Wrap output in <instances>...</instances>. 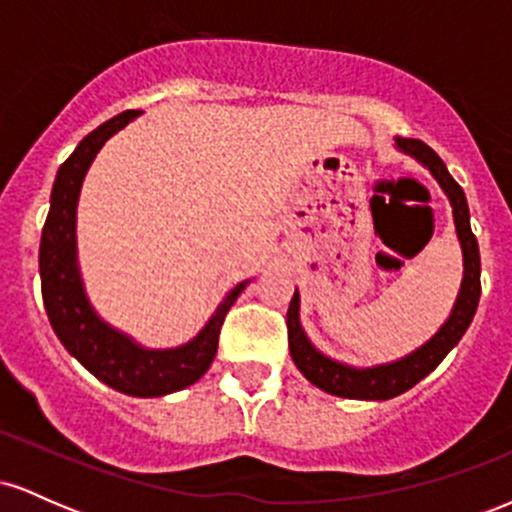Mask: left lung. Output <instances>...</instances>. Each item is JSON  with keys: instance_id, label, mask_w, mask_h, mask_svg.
Segmentation results:
<instances>
[{"instance_id": "8db88e82", "label": "left lung", "mask_w": 512, "mask_h": 512, "mask_svg": "<svg viewBox=\"0 0 512 512\" xmlns=\"http://www.w3.org/2000/svg\"><path fill=\"white\" fill-rule=\"evenodd\" d=\"M395 149L399 154L414 158L421 163L428 173L436 178L440 190L448 197L452 207V221H455L457 243L462 250V281L457 291L455 303H452L450 315L445 317L443 325L433 334L428 342L416 346L407 356L395 358V361L378 363V366L358 368L351 363L337 361L327 356L310 342V337L303 330L301 322V293H293L289 313H286V327H289V351L296 368L322 392H330L334 397L346 399H366V402H383L402 392H407L419 380H424L428 373L438 368V363L455 349L462 334L472 325L474 313H477L479 296H481V260L479 245L474 238L472 226H469V207L464 190L457 185L455 178L448 173V166L440 161V156L431 146L419 142V139L395 137Z\"/></svg>"}]
</instances>
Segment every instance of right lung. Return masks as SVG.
<instances>
[{"mask_svg": "<svg viewBox=\"0 0 512 512\" xmlns=\"http://www.w3.org/2000/svg\"><path fill=\"white\" fill-rule=\"evenodd\" d=\"M142 115L129 110L103 122L81 139L72 156L57 170L50 195V211L40 238V281L50 325L64 349L122 395L163 397L185 390L207 373L219 349V332L226 313L252 279L233 286L190 342L168 349H151L127 332L105 322L88 298L76 248V207L93 158L110 137Z\"/></svg>", "mask_w": 512, "mask_h": 512, "instance_id": "add662e5", "label": "right lung"}]
</instances>
